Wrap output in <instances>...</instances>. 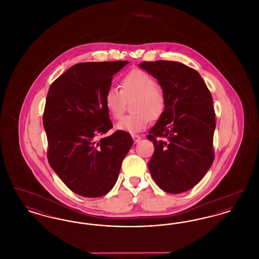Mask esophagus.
<instances>
[{
    "instance_id": "1",
    "label": "esophagus",
    "mask_w": 259,
    "mask_h": 259,
    "mask_svg": "<svg viewBox=\"0 0 259 259\" xmlns=\"http://www.w3.org/2000/svg\"><path fill=\"white\" fill-rule=\"evenodd\" d=\"M132 138H133V140H134V142H135L136 144L141 140V137L139 135H132Z\"/></svg>"
}]
</instances>
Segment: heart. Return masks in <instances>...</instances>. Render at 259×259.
I'll return each instance as SVG.
<instances>
[{"instance_id": "b5f03b06", "label": "heart", "mask_w": 259, "mask_h": 259, "mask_svg": "<svg viewBox=\"0 0 259 259\" xmlns=\"http://www.w3.org/2000/svg\"><path fill=\"white\" fill-rule=\"evenodd\" d=\"M121 90L109 87L104 95V104L114 119L121 117L126 101L135 99L131 110L116 124V129L130 134L144 131L152 120L158 119L165 110L166 100L163 90L156 85L155 79L142 70H133L125 74L120 81Z\"/></svg>"}]
</instances>
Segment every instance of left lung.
<instances>
[{"label": "left lung", "instance_id": "8db88e82", "mask_svg": "<svg viewBox=\"0 0 259 259\" xmlns=\"http://www.w3.org/2000/svg\"><path fill=\"white\" fill-rule=\"evenodd\" d=\"M139 67L158 80L166 100L148 135L154 146L149 172L162 190L185 192L204 178L214 159L211 94L197 71L183 63L145 61Z\"/></svg>", "mask_w": 259, "mask_h": 259}]
</instances>
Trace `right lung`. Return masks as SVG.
Wrapping results in <instances>:
<instances>
[{
    "label": "right lung",
    "instance_id": "add662e5",
    "mask_svg": "<svg viewBox=\"0 0 259 259\" xmlns=\"http://www.w3.org/2000/svg\"><path fill=\"white\" fill-rule=\"evenodd\" d=\"M129 62H83L72 66L50 85L44 127L50 167L73 192L101 197L115 185L121 163L133 145L112 128L104 95L112 76Z\"/></svg>",
    "mask_w": 259,
    "mask_h": 259
}]
</instances>
